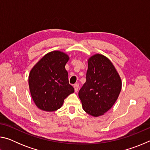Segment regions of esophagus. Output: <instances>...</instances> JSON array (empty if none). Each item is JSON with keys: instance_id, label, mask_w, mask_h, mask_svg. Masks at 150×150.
Listing matches in <instances>:
<instances>
[{"instance_id": "obj_1", "label": "esophagus", "mask_w": 150, "mask_h": 150, "mask_svg": "<svg viewBox=\"0 0 150 150\" xmlns=\"http://www.w3.org/2000/svg\"><path fill=\"white\" fill-rule=\"evenodd\" d=\"M73 87H74V88H75V92H77V91H78V89H79V85L78 83H76V84H75V85H74V86H73Z\"/></svg>"}]
</instances>
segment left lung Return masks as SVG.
Masks as SVG:
<instances>
[{
	"label": "left lung",
	"instance_id": "obj_1",
	"mask_svg": "<svg viewBox=\"0 0 150 150\" xmlns=\"http://www.w3.org/2000/svg\"><path fill=\"white\" fill-rule=\"evenodd\" d=\"M122 88L120 76L107 57L96 54L88 60L86 82L79 91L83 108L93 116L103 115L115 103Z\"/></svg>",
	"mask_w": 150,
	"mask_h": 150
}]
</instances>
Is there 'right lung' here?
<instances>
[{"mask_svg": "<svg viewBox=\"0 0 150 150\" xmlns=\"http://www.w3.org/2000/svg\"><path fill=\"white\" fill-rule=\"evenodd\" d=\"M68 60L67 55L54 51L43 57L30 71V93L35 105L41 110H57L62 107L65 98L74 93L65 68Z\"/></svg>", "mask_w": 150, "mask_h": 150, "instance_id": "add662e5", "label": "right lung"}]
</instances>
